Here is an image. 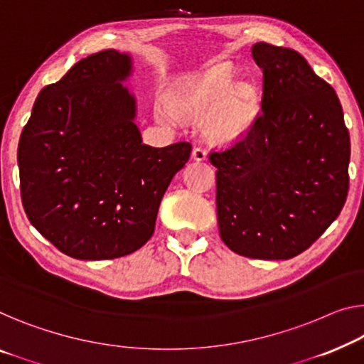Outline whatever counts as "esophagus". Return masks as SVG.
<instances>
[{
	"label": "esophagus",
	"mask_w": 364,
	"mask_h": 364,
	"mask_svg": "<svg viewBox=\"0 0 364 364\" xmlns=\"http://www.w3.org/2000/svg\"><path fill=\"white\" fill-rule=\"evenodd\" d=\"M191 156H193V160H196V161H203V160L208 159V151H205L204 149H200V147H196V149L193 150Z\"/></svg>",
	"instance_id": "esophagus-1"
}]
</instances>
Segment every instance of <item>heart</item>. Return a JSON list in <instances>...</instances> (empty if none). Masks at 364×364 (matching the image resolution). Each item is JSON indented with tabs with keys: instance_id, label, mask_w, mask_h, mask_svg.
I'll use <instances>...</instances> for the list:
<instances>
[{
	"instance_id": "heart-1",
	"label": "heart",
	"mask_w": 364,
	"mask_h": 364,
	"mask_svg": "<svg viewBox=\"0 0 364 364\" xmlns=\"http://www.w3.org/2000/svg\"><path fill=\"white\" fill-rule=\"evenodd\" d=\"M159 112L170 124L180 117L203 124L209 142L229 145L245 137L257 121L259 95L250 83H235L230 63H219L189 81L173 105L161 102Z\"/></svg>"
}]
</instances>
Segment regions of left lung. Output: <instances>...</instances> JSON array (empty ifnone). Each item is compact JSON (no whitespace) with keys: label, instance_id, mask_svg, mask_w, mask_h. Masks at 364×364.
<instances>
[{"label":"left lung","instance_id":"1","mask_svg":"<svg viewBox=\"0 0 364 364\" xmlns=\"http://www.w3.org/2000/svg\"><path fill=\"white\" fill-rule=\"evenodd\" d=\"M262 114L234 147L213 151L219 234L247 258L302 253L348 194L350 134L338 96L292 48L257 42Z\"/></svg>","mask_w":364,"mask_h":364}]
</instances>
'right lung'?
<instances>
[{
    "instance_id": "add662e5",
    "label": "right lung",
    "mask_w": 364,
    "mask_h": 364,
    "mask_svg": "<svg viewBox=\"0 0 364 364\" xmlns=\"http://www.w3.org/2000/svg\"><path fill=\"white\" fill-rule=\"evenodd\" d=\"M134 58L93 53L43 88L21 134V196L31 224L62 253L112 259L139 250L191 145L155 149L135 124L137 97L124 83Z\"/></svg>"
}]
</instances>
